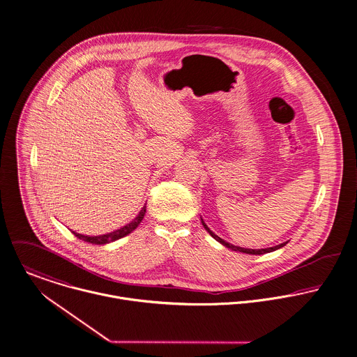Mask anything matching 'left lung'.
Masks as SVG:
<instances>
[{
	"label": "left lung",
	"instance_id": "1",
	"mask_svg": "<svg viewBox=\"0 0 357 357\" xmlns=\"http://www.w3.org/2000/svg\"><path fill=\"white\" fill-rule=\"evenodd\" d=\"M201 222H202L204 229H205L212 237L215 238L218 242H220L222 245H225V246L229 248V249H233V250H237V252H242V253H248V255H263V253H268V252L277 250V249H280V248H282V246H285V245L288 243V241H287V242H282V243L275 245V246H271V248H264V249H246V248H241V246H236V245H233V243H229L227 241H225V239H222L219 236H216V234L206 226V223L204 222L202 218H201Z\"/></svg>",
	"mask_w": 357,
	"mask_h": 357
}]
</instances>
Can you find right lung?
<instances>
[{"mask_svg":"<svg viewBox=\"0 0 357 357\" xmlns=\"http://www.w3.org/2000/svg\"><path fill=\"white\" fill-rule=\"evenodd\" d=\"M145 212H146V206H144V208L139 211V213L137 215V218L132 219L128 225H126L124 227H121V229L116 230V231H112V233H108V234H104V236H96V237L93 236V237H90V236H83V234L75 233V231H72V233H73L76 237L79 238V239H83L84 242H90V243H94V245H105V243L114 242V241L120 239V238L126 237V236H128L131 231H134V230L138 227V225L141 223V220L144 219Z\"/></svg>","mask_w":357,"mask_h":357,"instance_id":"right-lung-1","label":"right lung"}]
</instances>
